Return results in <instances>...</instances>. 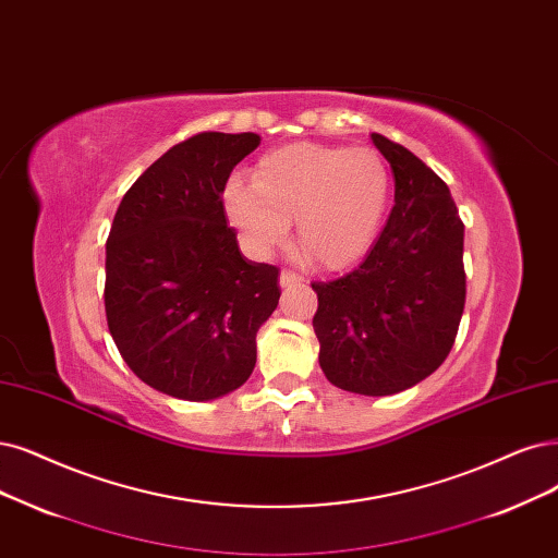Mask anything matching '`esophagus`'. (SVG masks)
I'll return each instance as SVG.
<instances>
[{
	"instance_id": "34e87169",
	"label": "esophagus",
	"mask_w": 558,
	"mask_h": 558,
	"mask_svg": "<svg viewBox=\"0 0 558 558\" xmlns=\"http://www.w3.org/2000/svg\"><path fill=\"white\" fill-rule=\"evenodd\" d=\"M301 282H303V276H299L296 271H287V268L280 271V287H294Z\"/></svg>"
}]
</instances>
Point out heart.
<instances>
[{"label":"heart","instance_id":"1","mask_svg":"<svg viewBox=\"0 0 558 558\" xmlns=\"http://www.w3.org/2000/svg\"><path fill=\"white\" fill-rule=\"evenodd\" d=\"M390 197V172L373 149L299 142L266 151L253 183L227 179L222 214L253 255H268L290 234L322 268L352 266L373 247Z\"/></svg>","mask_w":558,"mask_h":558}]
</instances>
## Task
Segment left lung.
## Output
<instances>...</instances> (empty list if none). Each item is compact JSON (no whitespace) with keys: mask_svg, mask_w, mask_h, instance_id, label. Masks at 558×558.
Masks as SVG:
<instances>
[{"mask_svg":"<svg viewBox=\"0 0 558 558\" xmlns=\"http://www.w3.org/2000/svg\"><path fill=\"white\" fill-rule=\"evenodd\" d=\"M396 206L359 268L313 282L319 365L333 386L393 396L446 361L466 301L464 222L448 185L402 144L373 133Z\"/></svg>","mask_w":558,"mask_h":558,"instance_id":"1","label":"left lung"}]
</instances>
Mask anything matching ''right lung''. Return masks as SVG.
<instances>
[{"label":"right lung","instance_id":"obj_1","mask_svg":"<svg viewBox=\"0 0 558 558\" xmlns=\"http://www.w3.org/2000/svg\"><path fill=\"white\" fill-rule=\"evenodd\" d=\"M257 133H197L123 195L106 243V315L121 359L151 388L204 402L245 384L280 299L278 266L247 262L220 193Z\"/></svg>","mask_w":558,"mask_h":558}]
</instances>
